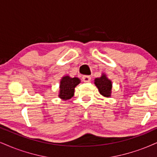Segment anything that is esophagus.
Returning <instances> with one entry per match:
<instances>
[{
  "mask_svg": "<svg viewBox=\"0 0 157 157\" xmlns=\"http://www.w3.org/2000/svg\"><path fill=\"white\" fill-rule=\"evenodd\" d=\"M82 80L84 82H90L91 81V77L90 75H83L82 76Z\"/></svg>",
  "mask_w": 157,
  "mask_h": 157,
  "instance_id": "esophagus-1",
  "label": "esophagus"
}]
</instances>
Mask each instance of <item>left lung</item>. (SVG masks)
Listing matches in <instances>:
<instances>
[{"label":"left lung","mask_w":157,"mask_h":157,"mask_svg":"<svg viewBox=\"0 0 157 157\" xmlns=\"http://www.w3.org/2000/svg\"><path fill=\"white\" fill-rule=\"evenodd\" d=\"M94 84L98 87L100 94L106 98L111 97L112 82L106 77L104 73H102L101 77L94 79Z\"/></svg>","instance_id":"8db88e82"}]
</instances>
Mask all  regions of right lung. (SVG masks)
<instances>
[{"label": "right lung", "mask_w": 157, "mask_h": 157, "mask_svg": "<svg viewBox=\"0 0 157 157\" xmlns=\"http://www.w3.org/2000/svg\"><path fill=\"white\" fill-rule=\"evenodd\" d=\"M80 82V79L76 77L71 78L68 75L63 76L59 84V98L64 100L71 99L74 94L75 87Z\"/></svg>", "instance_id": "obj_1"}]
</instances>
